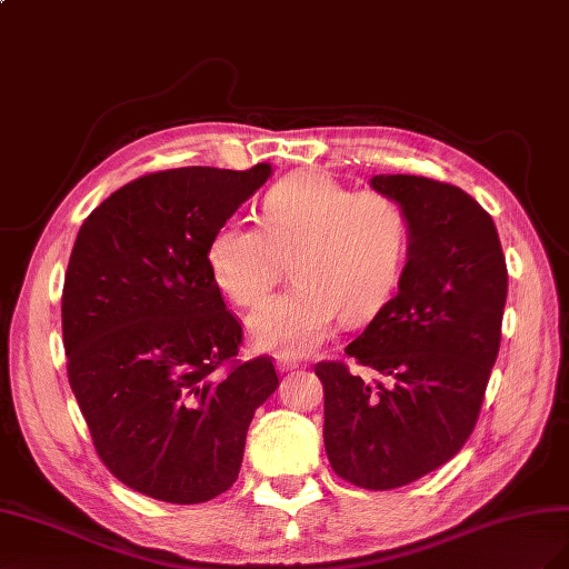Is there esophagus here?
<instances>
[{"label":"esophagus","instance_id":"34e87169","mask_svg":"<svg viewBox=\"0 0 569 569\" xmlns=\"http://www.w3.org/2000/svg\"><path fill=\"white\" fill-rule=\"evenodd\" d=\"M296 367H298L296 357H288V355H279V357H276V369H279L281 375H286V371H293Z\"/></svg>","mask_w":569,"mask_h":569}]
</instances>
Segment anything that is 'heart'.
I'll return each mask as SVG.
<instances>
[{
    "label": "heart",
    "mask_w": 569,
    "mask_h": 569,
    "mask_svg": "<svg viewBox=\"0 0 569 569\" xmlns=\"http://www.w3.org/2000/svg\"><path fill=\"white\" fill-rule=\"evenodd\" d=\"M262 229L223 221L209 238L207 264L221 293L257 307L290 259L296 286L250 317L252 343L305 355L333 319L375 315L396 288L408 252V217L391 194L352 190L323 171H300L269 188Z\"/></svg>",
    "instance_id": "1"
}]
</instances>
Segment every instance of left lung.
<instances>
[{
    "mask_svg": "<svg viewBox=\"0 0 569 569\" xmlns=\"http://www.w3.org/2000/svg\"><path fill=\"white\" fill-rule=\"evenodd\" d=\"M408 217L398 293L346 348L391 383L319 362L323 446L338 477L388 491L446 465L475 431L500 348L508 269L491 214L425 176H375Z\"/></svg>",
    "mask_w": 569,
    "mask_h": 569,
    "instance_id": "8db88e82",
    "label": "left lung"
}]
</instances>
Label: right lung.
I'll return each mask as SVG.
<instances>
[{
    "label": "right lung",
    "mask_w": 569,
    "mask_h": 569,
    "mask_svg": "<svg viewBox=\"0 0 569 569\" xmlns=\"http://www.w3.org/2000/svg\"><path fill=\"white\" fill-rule=\"evenodd\" d=\"M269 176L148 173L80 226L61 296L69 383L97 456L138 493L192 506L229 491L279 386L271 357L233 360L242 329L207 264L209 238Z\"/></svg>",
    "instance_id": "right-lung-1"
}]
</instances>
